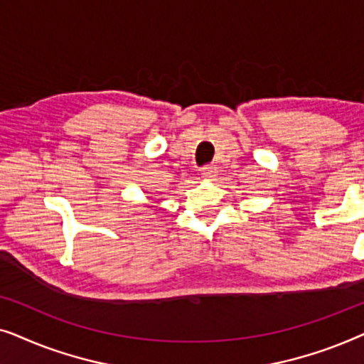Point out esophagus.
<instances>
[{"label": "esophagus", "instance_id": "obj_1", "mask_svg": "<svg viewBox=\"0 0 364 364\" xmlns=\"http://www.w3.org/2000/svg\"><path fill=\"white\" fill-rule=\"evenodd\" d=\"M217 173H218V171H217V167L215 166H205L202 168V172H200V176L205 178V181H213V178L217 177Z\"/></svg>", "mask_w": 364, "mask_h": 364}]
</instances>
